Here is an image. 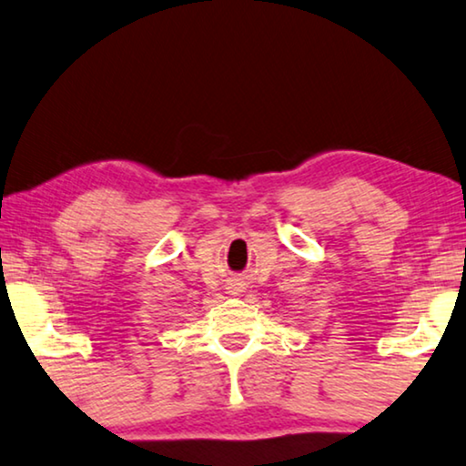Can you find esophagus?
<instances>
[{"label":"esophagus","mask_w":466,"mask_h":466,"mask_svg":"<svg viewBox=\"0 0 466 466\" xmlns=\"http://www.w3.org/2000/svg\"><path fill=\"white\" fill-rule=\"evenodd\" d=\"M228 292H231V295H239V292H244V284H239V282L231 284L228 286Z\"/></svg>","instance_id":"obj_1"}]
</instances>
